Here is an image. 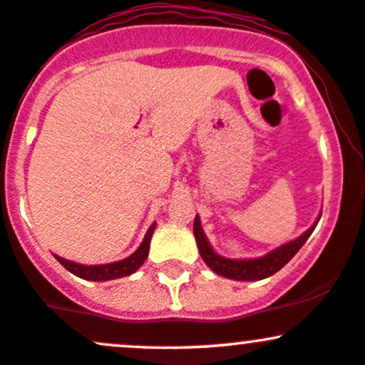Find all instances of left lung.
<instances>
[{
  "label": "left lung",
  "mask_w": 365,
  "mask_h": 365,
  "mask_svg": "<svg viewBox=\"0 0 365 365\" xmlns=\"http://www.w3.org/2000/svg\"><path fill=\"white\" fill-rule=\"evenodd\" d=\"M317 222L313 226H309V228L304 231L301 237H297L296 240L277 247L275 250L268 252L266 256L256 257V259H228V257H222L219 256L217 252H214L209 240H207L205 233H203L198 215L195 217L193 233L195 238H197L200 256H202V259L205 261V264L209 266L214 273H217V275L221 277L231 278V280L254 282L275 275L278 269L284 268V266L296 256L297 250L304 245V242L308 240L309 235L315 230Z\"/></svg>",
  "instance_id": "left-lung-1"
}]
</instances>
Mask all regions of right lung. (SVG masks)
<instances>
[{"mask_svg":"<svg viewBox=\"0 0 365 365\" xmlns=\"http://www.w3.org/2000/svg\"><path fill=\"white\" fill-rule=\"evenodd\" d=\"M155 228H156V222H153L139 249L121 261L109 262V264L87 266V264H80V262L64 259V257L61 256H56V259L61 262L68 272H71L73 275L85 278V280L106 282V280H115V278H121V277H128L134 272H137V269L143 266V262L146 261L148 254H150V242H151L153 231H155Z\"/></svg>","mask_w":365,"mask_h":365,"instance_id":"add662e5","label":"right lung"}]
</instances>
